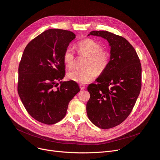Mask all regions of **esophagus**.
Segmentation results:
<instances>
[{"label": "esophagus", "mask_w": 160, "mask_h": 160, "mask_svg": "<svg viewBox=\"0 0 160 160\" xmlns=\"http://www.w3.org/2000/svg\"><path fill=\"white\" fill-rule=\"evenodd\" d=\"M80 90H84L85 88H86V86H84L83 84H80Z\"/></svg>", "instance_id": "1"}]
</instances>
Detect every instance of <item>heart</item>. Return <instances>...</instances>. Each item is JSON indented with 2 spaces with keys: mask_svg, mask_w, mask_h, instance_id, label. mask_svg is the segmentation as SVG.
<instances>
[{
  "mask_svg": "<svg viewBox=\"0 0 160 160\" xmlns=\"http://www.w3.org/2000/svg\"><path fill=\"white\" fill-rule=\"evenodd\" d=\"M80 55L87 56L86 68L74 69L67 73L68 78L81 84H87L93 80L98 74L106 70L110 62V52L101 48V45L93 39L84 38L76 44ZM63 61L66 67L71 68L74 64V52L71 48H67L63 54Z\"/></svg>",
  "mask_w": 160,
  "mask_h": 160,
  "instance_id": "heart-1",
  "label": "heart"
}]
</instances>
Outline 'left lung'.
Here are the masks:
<instances>
[{
    "label": "left lung",
    "instance_id": "1",
    "mask_svg": "<svg viewBox=\"0 0 160 160\" xmlns=\"http://www.w3.org/2000/svg\"><path fill=\"white\" fill-rule=\"evenodd\" d=\"M106 39L110 47V62L98 84L88 86L90 98L87 115L95 126L109 129L120 124L130 115L142 87L140 59L131 44L120 36L105 30L88 35Z\"/></svg>",
    "mask_w": 160,
    "mask_h": 160
}]
</instances>
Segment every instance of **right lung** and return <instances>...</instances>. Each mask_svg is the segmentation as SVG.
<instances>
[{
    "mask_svg": "<svg viewBox=\"0 0 160 160\" xmlns=\"http://www.w3.org/2000/svg\"><path fill=\"white\" fill-rule=\"evenodd\" d=\"M76 38L72 32L48 29L26 46L18 67V93L36 120L51 125L62 120L70 100L80 92L72 80L60 82L65 76L63 54Z\"/></svg>",
    "mask_w": 160,
    "mask_h": 160,
    "instance_id": "1",
    "label": "right lung"
}]
</instances>
